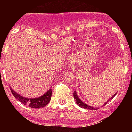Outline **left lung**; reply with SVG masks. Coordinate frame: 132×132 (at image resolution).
I'll return each mask as SVG.
<instances>
[{
    "label": "left lung",
    "instance_id": "8db88e82",
    "mask_svg": "<svg viewBox=\"0 0 132 132\" xmlns=\"http://www.w3.org/2000/svg\"><path fill=\"white\" fill-rule=\"evenodd\" d=\"M117 93L114 95L113 96H112L110 98V99H112V98H113V97H114V96L117 94ZM73 96H74V98L75 100L76 101V103L78 105H79V107H81V108H84V109H88V110H97V108H94V107H92L90 106V105H88L86 104V103H84L83 102V101H81V100L80 98H79L78 96H77V94L76 91H75L74 93H73ZM110 100H109V101H110ZM108 102V101H107V102H105L103 105H105Z\"/></svg>",
    "mask_w": 132,
    "mask_h": 132
}]
</instances>
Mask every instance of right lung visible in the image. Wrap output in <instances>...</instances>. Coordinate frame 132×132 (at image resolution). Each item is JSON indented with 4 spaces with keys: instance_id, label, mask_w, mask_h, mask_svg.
<instances>
[{
    "instance_id": "1",
    "label": "right lung",
    "mask_w": 132,
    "mask_h": 132,
    "mask_svg": "<svg viewBox=\"0 0 132 132\" xmlns=\"http://www.w3.org/2000/svg\"><path fill=\"white\" fill-rule=\"evenodd\" d=\"M11 91L12 94L14 96L15 98H17L18 100L20 101L22 103H23L24 105H28L30 108H43V107L46 106L51 101L52 95L51 89H49L42 96L35 98H25L24 96H20L19 94L16 93L11 88Z\"/></svg>"
}]
</instances>
